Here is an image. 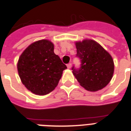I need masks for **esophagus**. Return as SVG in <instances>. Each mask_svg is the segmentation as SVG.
Here are the masks:
<instances>
[{
  "mask_svg": "<svg viewBox=\"0 0 131 131\" xmlns=\"http://www.w3.org/2000/svg\"><path fill=\"white\" fill-rule=\"evenodd\" d=\"M67 66V68H68V69H71V68L72 64H71V63H69Z\"/></svg>",
  "mask_w": 131,
  "mask_h": 131,
  "instance_id": "34e87169",
  "label": "esophagus"
}]
</instances>
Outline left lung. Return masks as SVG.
I'll use <instances>...</instances> for the list:
<instances>
[{"mask_svg":"<svg viewBox=\"0 0 131 131\" xmlns=\"http://www.w3.org/2000/svg\"><path fill=\"white\" fill-rule=\"evenodd\" d=\"M76 56L80 59L79 69L72 67L80 85L88 91L103 89L112 80L114 63L110 53L95 41L84 40L75 43Z\"/></svg>","mask_w":131,"mask_h":131,"instance_id":"8db88e82","label":"left lung"}]
</instances>
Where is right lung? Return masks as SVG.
Returning <instances> with one entry per match:
<instances>
[{
    "label": "right lung",
    "mask_w": 131,
    "mask_h": 131,
    "mask_svg": "<svg viewBox=\"0 0 131 131\" xmlns=\"http://www.w3.org/2000/svg\"><path fill=\"white\" fill-rule=\"evenodd\" d=\"M67 66L53 52V44L43 39L30 45L19 56L17 71L22 84L37 95H45L57 86Z\"/></svg>",
    "instance_id": "1"
}]
</instances>
